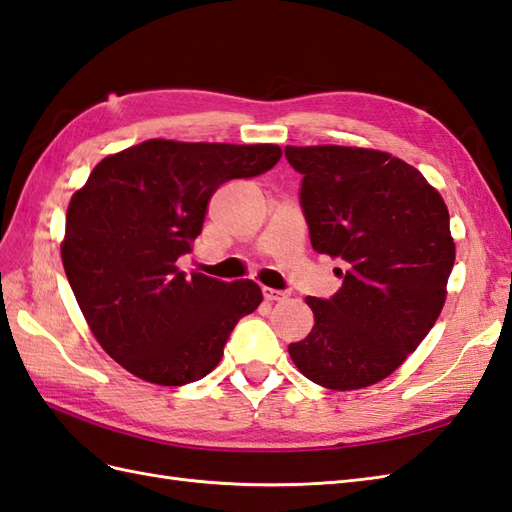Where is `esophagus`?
Masks as SVG:
<instances>
[{"mask_svg":"<svg viewBox=\"0 0 512 512\" xmlns=\"http://www.w3.org/2000/svg\"><path fill=\"white\" fill-rule=\"evenodd\" d=\"M261 294H264V299L266 301H285L288 299V292H283V290H275V288H261Z\"/></svg>","mask_w":512,"mask_h":512,"instance_id":"1","label":"esophagus"}]
</instances>
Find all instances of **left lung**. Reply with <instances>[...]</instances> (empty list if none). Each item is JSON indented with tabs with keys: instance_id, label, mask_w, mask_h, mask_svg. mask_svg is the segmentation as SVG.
Masks as SVG:
<instances>
[{
	"instance_id": "left-lung-1",
	"label": "left lung",
	"mask_w": 512,
	"mask_h": 512,
	"mask_svg": "<svg viewBox=\"0 0 512 512\" xmlns=\"http://www.w3.org/2000/svg\"><path fill=\"white\" fill-rule=\"evenodd\" d=\"M303 174L316 253L342 259V288L307 296L314 327L288 351L314 384L358 390L406 362L441 316L456 259L449 211L425 176L382 150L285 146Z\"/></svg>"
}]
</instances>
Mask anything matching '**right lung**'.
<instances>
[{"label":"right lung","mask_w":512,"mask_h":512,"mask_svg":"<svg viewBox=\"0 0 512 512\" xmlns=\"http://www.w3.org/2000/svg\"><path fill=\"white\" fill-rule=\"evenodd\" d=\"M275 144L148 139L104 157L71 196L63 268L100 347L159 386L202 379L233 327L261 303L251 279L224 283L176 261L192 251L213 192L268 172Z\"/></svg>","instance_id":"right-lung-1"}]
</instances>
